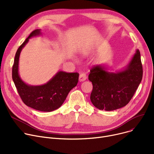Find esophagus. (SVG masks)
Here are the masks:
<instances>
[{"label":"esophagus","mask_w":154,"mask_h":154,"mask_svg":"<svg viewBox=\"0 0 154 154\" xmlns=\"http://www.w3.org/2000/svg\"><path fill=\"white\" fill-rule=\"evenodd\" d=\"M87 79V75L84 73H82L80 74L79 75V81L80 82H83L84 80H85Z\"/></svg>","instance_id":"34e87169"}]
</instances>
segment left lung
Wrapping results in <instances>:
<instances>
[{
    "label": "left lung",
    "mask_w": 154,
    "mask_h": 154,
    "mask_svg": "<svg viewBox=\"0 0 154 154\" xmlns=\"http://www.w3.org/2000/svg\"><path fill=\"white\" fill-rule=\"evenodd\" d=\"M143 69L140 54L137 49L127 66L122 70L112 72L104 64L93 67L88 80L93 89L91 100L99 110H114L130 102L141 82Z\"/></svg>",
    "instance_id": "1"
}]
</instances>
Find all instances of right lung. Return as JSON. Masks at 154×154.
<instances>
[{"mask_svg": "<svg viewBox=\"0 0 154 154\" xmlns=\"http://www.w3.org/2000/svg\"><path fill=\"white\" fill-rule=\"evenodd\" d=\"M40 35H42L40 29L32 32L19 47L12 67V79L22 100L26 106L39 111L51 112L62 106L69 92L77 85L79 74L59 71L44 85H30L24 82L19 74L20 54L30 38Z\"/></svg>", "mask_w": 154, "mask_h": 154, "instance_id": "right-lung-1", "label": "right lung"}]
</instances>
